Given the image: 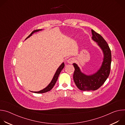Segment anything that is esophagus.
<instances>
[{"label":"esophagus","mask_w":125,"mask_h":125,"mask_svg":"<svg viewBox=\"0 0 125 125\" xmlns=\"http://www.w3.org/2000/svg\"><path fill=\"white\" fill-rule=\"evenodd\" d=\"M67 61V62H68V63H69V64H72V63H73L74 62L75 60H74V59H73V58H71L68 59Z\"/></svg>","instance_id":"34e87169"}]
</instances>
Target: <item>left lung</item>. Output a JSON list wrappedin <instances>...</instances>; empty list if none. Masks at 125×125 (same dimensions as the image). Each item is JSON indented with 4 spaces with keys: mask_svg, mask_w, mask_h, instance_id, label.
Returning a JSON list of instances; mask_svg holds the SVG:
<instances>
[{
    "mask_svg": "<svg viewBox=\"0 0 125 125\" xmlns=\"http://www.w3.org/2000/svg\"><path fill=\"white\" fill-rule=\"evenodd\" d=\"M92 39L97 42L104 53L102 65L97 72L91 76L83 74L78 65L74 63L75 71L73 75L74 82L79 89L83 91H95L98 89L108 78L111 68V52L108 44L99 33L92 30Z\"/></svg>",
    "mask_w": 125,
    "mask_h": 125,
    "instance_id": "8db88e82",
    "label": "left lung"
}]
</instances>
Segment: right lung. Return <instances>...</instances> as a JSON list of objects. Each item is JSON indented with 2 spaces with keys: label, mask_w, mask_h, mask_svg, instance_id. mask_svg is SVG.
I'll use <instances>...</instances> for the list:
<instances>
[{
  "label": "right lung",
  "mask_w": 125,
  "mask_h": 125,
  "mask_svg": "<svg viewBox=\"0 0 125 125\" xmlns=\"http://www.w3.org/2000/svg\"><path fill=\"white\" fill-rule=\"evenodd\" d=\"M41 30H42L39 29V30H36L33 31L31 32V34L29 35V36L26 39V40L27 39L29 38L30 37H31V35H32V34L34 32H37V31H41ZM64 66H65L64 63H63L59 66V67L58 68L57 70L56 71V73H55V74L54 77H53V79H52V80L51 83L48 84V85L46 87H45V88L43 89V90H42V91H39V92H33V93H37V94H42V93H46V92H47L50 91L51 90V89L53 88V87L54 86V85H55V83H56V81H57V79H58V77H59V74H60V72H61V71L64 68Z\"/></svg>",
  "instance_id": "add662e5"
}]
</instances>
